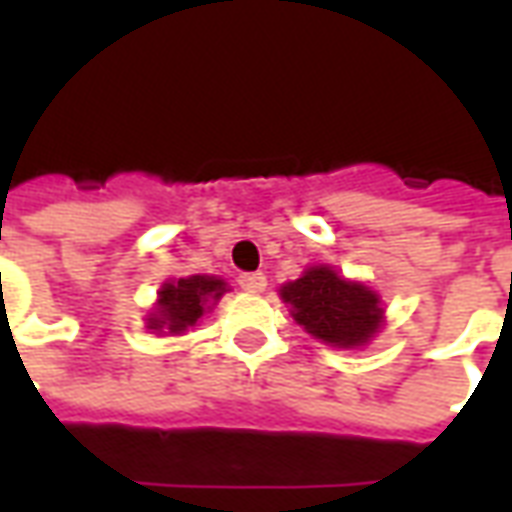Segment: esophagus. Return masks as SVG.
Here are the masks:
<instances>
[{
	"instance_id": "1",
	"label": "esophagus",
	"mask_w": 512,
	"mask_h": 512,
	"mask_svg": "<svg viewBox=\"0 0 512 512\" xmlns=\"http://www.w3.org/2000/svg\"><path fill=\"white\" fill-rule=\"evenodd\" d=\"M238 285L246 293H263L266 290V274H260V271H252V274H241L238 277Z\"/></svg>"
}]
</instances>
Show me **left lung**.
<instances>
[{
  "label": "left lung",
  "instance_id": "1",
  "mask_svg": "<svg viewBox=\"0 0 512 512\" xmlns=\"http://www.w3.org/2000/svg\"><path fill=\"white\" fill-rule=\"evenodd\" d=\"M282 299L293 307V318L312 337L340 348L367 343L384 318L373 290L348 282L326 266L310 268L301 279L288 282L282 288Z\"/></svg>",
  "mask_w": 512,
  "mask_h": 512
}]
</instances>
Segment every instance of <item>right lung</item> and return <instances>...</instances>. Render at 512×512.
I'll return each instance as SVG.
<instances>
[{
  "mask_svg": "<svg viewBox=\"0 0 512 512\" xmlns=\"http://www.w3.org/2000/svg\"><path fill=\"white\" fill-rule=\"evenodd\" d=\"M224 293V282L216 277H189L167 282L158 290V307L153 318H147V329H167L169 334L186 332L200 321L205 307Z\"/></svg>",
  "mask_w": 512,
  "mask_h": 512,
  "instance_id": "add662e5",
  "label": "right lung"
}]
</instances>
